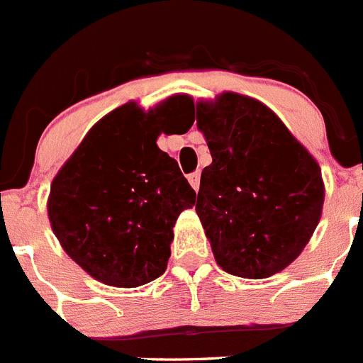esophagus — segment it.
Here are the masks:
<instances>
[{
	"label": "esophagus",
	"instance_id": "1",
	"mask_svg": "<svg viewBox=\"0 0 363 363\" xmlns=\"http://www.w3.org/2000/svg\"><path fill=\"white\" fill-rule=\"evenodd\" d=\"M200 178H201V174L200 172H192V174H189V184L192 185V189H194V191H198V189H200Z\"/></svg>",
	"mask_w": 363,
	"mask_h": 363
}]
</instances>
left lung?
<instances>
[{"label":"left lung","mask_w":363,"mask_h":363,"mask_svg":"<svg viewBox=\"0 0 363 363\" xmlns=\"http://www.w3.org/2000/svg\"><path fill=\"white\" fill-rule=\"evenodd\" d=\"M196 125L213 156L196 213L216 264L259 280L300 256L318 225L323 179L316 160L258 99L223 92L196 104Z\"/></svg>","instance_id":"1"}]
</instances>
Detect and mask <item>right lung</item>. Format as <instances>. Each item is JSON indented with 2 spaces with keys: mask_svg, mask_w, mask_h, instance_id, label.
Segmentation results:
<instances>
[{
  "mask_svg": "<svg viewBox=\"0 0 363 363\" xmlns=\"http://www.w3.org/2000/svg\"><path fill=\"white\" fill-rule=\"evenodd\" d=\"M191 98L172 96L150 111L134 101L92 127L50 185L49 220L63 251L92 278L140 287L162 277L172 227L196 192L160 133L192 125Z\"/></svg>",
  "mask_w": 363,
  "mask_h": 363,
  "instance_id": "1",
  "label": "right lung"
}]
</instances>
